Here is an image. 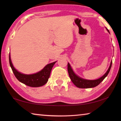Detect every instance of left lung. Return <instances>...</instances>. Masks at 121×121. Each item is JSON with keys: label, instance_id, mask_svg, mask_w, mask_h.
I'll return each mask as SVG.
<instances>
[{"label": "left lung", "instance_id": "left-lung-1", "mask_svg": "<svg viewBox=\"0 0 121 121\" xmlns=\"http://www.w3.org/2000/svg\"><path fill=\"white\" fill-rule=\"evenodd\" d=\"M107 29V28H106ZM107 31L109 32V30L107 29ZM112 65V61L110 62V66L108 68L105 74L102 77L99 78V79H95V80H87V79H83L82 78L78 76L77 75H76L75 73L73 72L72 68L70 66V64L68 63V71L69 73V76L71 79V81L73 83L75 86H76L77 87L82 88V89H87V88H92L97 86L105 78V77L108 75L109 71L111 68Z\"/></svg>", "mask_w": 121, "mask_h": 121}]
</instances>
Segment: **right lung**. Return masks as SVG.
<instances>
[{
	"instance_id": "1",
	"label": "right lung",
	"mask_w": 121,
	"mask_h": 121,
	"mask_svg": "<svg viewBox=\"0 0 121 121\" xmlns=\"http://www.w3.org/2000/svg\"><path fill=\"white\" fill-rule=\"evenodd\" d=\"M9 65L14 75L20 82L31 87H39L44 85L48 82L50 77L51 71L53 65L56 61L47 65L44 68L39 72L31 75L23 74L19 72L14 68L12 64L10 53L9 55Z\"/></svg>"
}]
</instances>
